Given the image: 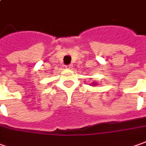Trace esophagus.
<instances>
[{
	"label": "esophagus",
	"mask_w": 146,
	"mask_h": 146,
	"mask_svg": "<svg viewBox=\"0 0 146 146\" xmlns=\"http://www.w3.org/2000/svg\"><path fill=\"white\" fill-rule=\"evenodd\" d=\"M65 67H66V69H71V68L73 67V66H72V65H66Z\"/></svg>",
	"instance_id": "obj_1"
}]
</instances>
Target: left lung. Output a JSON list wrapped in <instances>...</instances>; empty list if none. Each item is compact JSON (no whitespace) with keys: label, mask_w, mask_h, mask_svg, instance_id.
I'll use <instances>...</instances> for the list:
<instances>
[{"label":"left lung","mask_w":146,"mask_h":146,"mask_svg":"<svg viewBox=\"0 0 146 146\" xmlns=\"http://www.w3.org/2000/svg\"><path fill=\"white\" fill-rule=\"evenodd\" d=\"M97 84V83H95V82H92V83H91V86H96V85Z\"/></svg>","instance_id":"8db88e82"}]
</instances>
